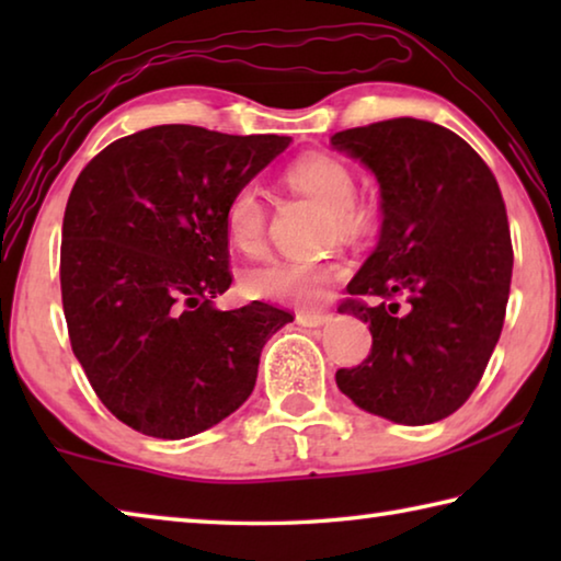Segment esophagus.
Here are the masks:
<instances>
[{"label": "esophagus", "instance_id": "34e87169", "mask_svg": "<svg viewBox=\"0 0 561 561\" xmlns=\"http://www.w3.org/2000/svg\"><path fill=\"white\" fill-rule=\"evenodd\" d=\"M329 319H331L329 314H319V311H299L297 324L307 327V329H319V327H324Z\"/></svg>", "mask_w": 561, "mask_h": 561}]
</instances>
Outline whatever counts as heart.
<instances>
[{
	"label": "heart",
	"mask_w": 561,
	"mask_h": 561,
	"mask_svg": "<svg viewBox=\"0 0 561 561\" xmlns=\"http://www.w3.org/2000/svg\"><path fill=\"white\" fill-rule=\"evenodd\" d=\"M287 183L329 210L339 232L348 234L366 227L368 213L354 203L356 178L341 158L329 153L304 156L287 170ZM264 225L267 213L260 190L252 185L237 190L225 210V230L230 242L244 254H257L264 247ZM341 272L344 270L336 262L277 260L247 272L244 289L254 299L311 307L324 301L329 284L339 279Z\"/></svg>",
	"instance_id": "b5f03b06"
}]
</instances>
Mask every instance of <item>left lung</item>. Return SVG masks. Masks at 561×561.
I'll return each instance as SVG.
<instances>
[{
  "instance_id": "1",
  "label": "left lung",
  "mask_w": 561,
  "mask_h": 561,
  "mask_svg": "<svg viewBox=\"0 0 561 561\" xmlns=\"http://www.w3.org/2000/svg\"><path fill=\"white\" fill-rule=\"evenodd\" d=\"M381 187V237L341 314L366 321L371 354L339 368L364 411L401 425L443 421L468 401L495 351L512 279L505 203L492 170L453 130L391 118L331 136Z\"/></svg>"
}]
</instances>
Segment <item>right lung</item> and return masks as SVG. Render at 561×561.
<instances>
[{
    "instance_id": "obj_1",
    "label": "right lung",
    "mask_w": 561,
    "mask_h": 561,
    "mask_svg": "<svg viewBox=\"0 0 561 561\" xmlns=\"http://www.w3.org/2000/svg\"><path fill=\"white\" fill-rule=\"evenodd\" d=\"M287 136L156 126L118 138L81 170L61 230L71 348L108 411L180 440L250 398L260 354L294 319L264 301L220 311L230 289L225 210Z\"/></svg>"
}]
</instances>
